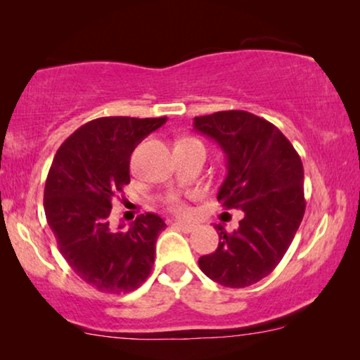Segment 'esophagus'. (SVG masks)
<instances>
[{"instance_id":"esophagus-1","label":"esophagus","mask_w":360,"mask_h":360,"mask_svg":"<svg viewBox=\"0 0 360 360\" xmlns=\"http://www.w3.org/2000/svg\"><path fill=\"white\" fill-rule=\"evenodd\" d=\"M174 228L175 229H180L181 233H191V231H195L196 229V226L195 224H186V223H179V221H176V223H174Z\"/></svg>"}]
</instances>
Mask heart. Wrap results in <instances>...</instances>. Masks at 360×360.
Masks as SVG:
<instances>
[{
    "mask_svg": "<svg viewBox=\"0 0 360 360\" xmlns=\"http://www.w3.org/2000/svg\"><path fill=\"white\" fill-rule=\"evenodd\" d=\"M169 208L172 211H175V213H179V214H185L186 211H188V208H186L185 203L179 198V196H170V198H169Z\"/></svg>",
    "mask_w": 360,
    "mask_h": 360,
    "instance_id": "heart-1",
    "label": "heart"
}]
</instances>
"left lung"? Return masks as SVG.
Segmentation results:
<instances>
[{
    "mask_svg": "<svg viewBox=\"0 0 360 360\" xmlns=\"http://www.w3.org/2000/svg\"><path fill=\"white\" fill-rule=\"evenodd\" d=\"M193 127L226 154L221 206L244 213L233 233L214 226L218 249L200 257V269L223 287H249L277 267L302 223V159L278 127L252 112L218 111L195 117Z\"/></svg>",
    "mask_w": 360,
    "mask_h": 360,
    "instance_id": "1",
    "label": "left lung"
}]
</instances>
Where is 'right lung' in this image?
I'll return each instance as SVG.
<instances>
[{
    "label": "right lung",
    "instance_id": "add662e5",
    "mask_svg": "<svg viewBox=\"0 0 360 360\" xmlns=\"http://www.w3.org/2000/svg\"><path fill=\"white\" fill-rule=\"evenodd\" d=\"M165 121L98 117L78 127L53 157L44 190L49 228L73 272L100 292H134L152 270L164 219L146 213L115 233L110 213L112 198L131 181L132 150Z\"/></svg>",
    "mask_w": 360,
    "mask_h": 360
}]
</instances>
